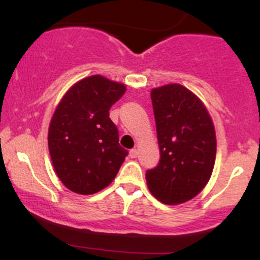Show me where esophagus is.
<instances>
[{
  "label": "esophagus",
  "mask_w": 260,
  "mask_h": 260,
  "mask_svg": "<svg viewBox=\"0 0 260 260\" xmlns=\"http://www.w3.org/2000/svg\"><path fill=\"white\" fill-rule=\"evenodd\" d=\"M137 155H138V150L137 149H131L129 150V156L134 159V157H137Z\"/></svg>",
  "instance_id": "obj_1"
}]
</instances>
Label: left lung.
<instances>
[{
	"instance_id": "left-lung-1",
	"label": "left lung",
	"mask_w": 260,
	"mask_h": 260,
	"mask_svg": "<svg viewBox=\"0 0 260 260\" xmlns=\"http://www.w3.org/2000/svg\"><path fill=\"white\" fill-rule=\"evenodd\" d=\"M160 161L145 174L149 190L164 204H181L207 186L216 156L213 120L202 100L181 84L154 88Z\"/></svg>"
}]
</instances>
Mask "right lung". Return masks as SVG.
<instances>
[{
	"mask_svg": "<svg viewBox=\"0 0 260 260\" xmlns=\"http://www.w3.org/2000/svg\"><path fill=\"white\" fill-rule=\"evenodd\" d=\"M126 85L90 76L72 85L56 107L47 142L53 169L62 183L78 194H94L115 180L128 151L109 110Z\"/></svg>",
	"mask_w": 260,
	"mask_h": 260,
	"instance_id": "1",
	"label": "right lung"
}]
</instances>
